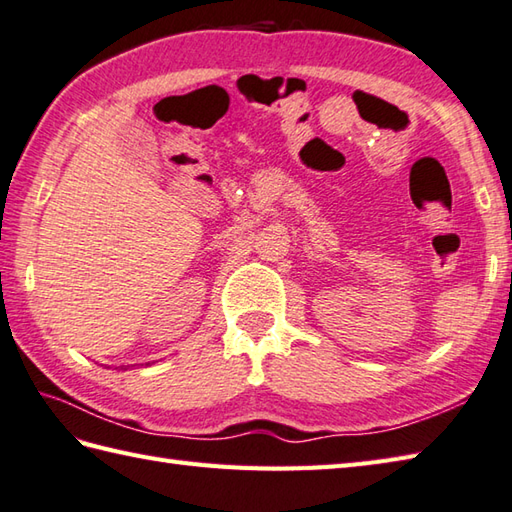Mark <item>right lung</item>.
I'll use <instances>...</instances> for the list:
<instances>
[{"label": "right lung", "mask_w": 512, "mask_h": 512, "mask_svg": "<svg viewBox=\"0 0 512 512\" xmlns=\"http://www.w3.org/2000/svg\"><path fill=\"white\" fill-rule=\"evenodd\" d=\"M121 369H123V367H121Z\"/></svg>", "instance_id": "right-lung-1"}]
</instances>
